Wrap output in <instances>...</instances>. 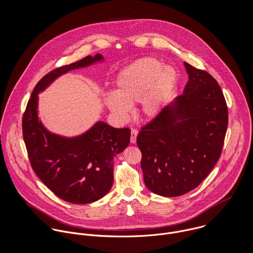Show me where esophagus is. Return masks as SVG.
Returning <instances> with one entry per match:
<instances>
[{
	"mask_svg": "<svg viewBox=\"0 0 253 253\" xmlns=\"http://www.w3.org/2000/svg\"><path fill=\"white\" fill-rule=\"evenodd\" d=\"M138 131L136 129H132L131 130V134H130V143L134 144L136 142V137H137Z\"/></svg>",
	"mask_w": 253,
	"mask_h": 253,
	"instance_id": "obj_1",
	"label": "esophagus"
}]
</instances>
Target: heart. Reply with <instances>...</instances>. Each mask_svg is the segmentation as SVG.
I'll return each instance as SVG.
<instances>
[{
  "label": "heart",
  "mask_w": 253,
  "mask_h": 253,
  "mask_svg": "<svg viewBox=\"0 0 253 253\" xmlns=\"http://www.w3.org/2000/svg\"><path fill=\"white\" fill-rule=\"evenodd\" d=\"M178 82V73L154 57L136 60L118 74L116 92L104 97L107 108L120 120H126L130 106L141 102L140 114L155 119L165 107Z\"/></svg>",
  "instance_id": "heart-1"
}]
</instances>
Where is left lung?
<instances>
[{
  "label": "left lung",
  "mask_w": 253,
  "mask_h": 253,
  "mask_svg": "<svg viewBox=\"0 0 253 253\" xmlns=\"http://www.w3.org/2000/svg\"><path fill=\"white\" fill-rule=\"evenodd\" d=\"M189 81L183 94L137 135L146 187L164 197H178L198 187L220 158L228 108L216 80L184 62Z\"/></svg>",
  "instance_id": "1"
}]
</instances>
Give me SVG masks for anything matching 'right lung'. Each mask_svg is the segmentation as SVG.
<instances>
[{
  "mask_svg": "<svg viewBox=\"0 0 253 253\" xmlns=\"http://www.w3.org/2000/svg\"><path fill=\"white\" fill-rule=\"evenodd\" d=\"M103 60L97 53L46 74L37 84L22 119L23 139L33 170L42 182L65 202L84 205L104 197L113 185L114 157L130 141L129 128L97 122L76 137L49 132L38 117V94L56 78Z\"/></svg>",
  "mask_w": 253,
  "mask_h": 253,
  "instance_id": "right-lung-1",
  "label": "right lung"
}]
</instances>
